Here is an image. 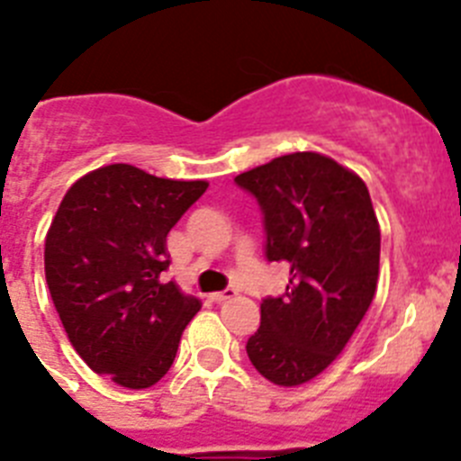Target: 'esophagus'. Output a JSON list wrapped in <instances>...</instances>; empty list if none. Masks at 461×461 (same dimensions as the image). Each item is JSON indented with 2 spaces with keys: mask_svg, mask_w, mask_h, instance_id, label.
<instances>
[{
  "mask_svg": "<svg viewBox=\"0 0 461 461\" xmlns=\"http://www.w3.org/2000/svg\"><path fill=\"white\" fill-rule=\"evenodd\" d=\"M230 297H235V288H223V291L219 293H212L210 300L212 303H226V300H230Z\"/></svg>",
  "mask_w": 461,
  "mask_h": 461,
  "instance_id": "esophagus-1",
  "label": "esophagus"
}]
</instances>
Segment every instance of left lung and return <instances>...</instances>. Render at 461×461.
Instances as JSON below:
<instances>
[{"mask_svg": "<svg viewBox=\"0 0 461 461\" xmlns=\"http://www.w3.org/2000/svg\"><path fill=\"white\" fill-rule=\"evenodd\" d=\"M235 185L263 212L266 258L291 266L286 293L263 297L247 356L267 381L303 385L344 351L376 293L372 198L356 173L316 152L276 157Z\"/></svg>", "mask_w": 461, "mask_h": 461, "instance_id": "8db88e82", "label": "left lung"}]
</instances>
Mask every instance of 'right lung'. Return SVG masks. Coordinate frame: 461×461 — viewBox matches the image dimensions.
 <instances>
[{
    "label": "right lung",
    "mask_w": 461,
    "mask_h": 461,
    "mask_svg": "<svg viewBox=\"0 0 461 461\" xmlns=\"http://www.w3.org/2000/svg\"><path fill=\"white\" fill-rule=\"evenodd\" d=\"M207 182L104 166L64 195L46 238V281L68 341L124 388L166 376L201 300L164 281L166 235Z\"/></svg>",
    "instance_id": "obj_1"
}]
</instances>
